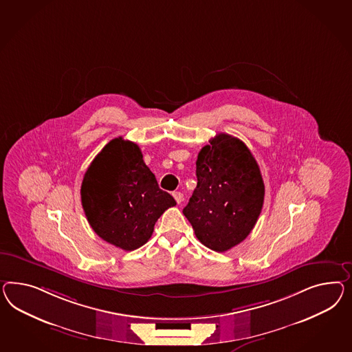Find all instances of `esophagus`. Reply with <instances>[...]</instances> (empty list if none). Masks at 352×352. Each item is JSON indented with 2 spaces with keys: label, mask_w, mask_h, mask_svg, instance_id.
Here are the masks:
<instances>
[{
  "label": "esophagus",
  "mask_w": 352,
  "mask_h": 352,
  "mask_svg": "<svg viewBox=\"0 0 352 352\" xmlns=\"http://www.w3.org/2000/svg\"><path fill=\"white\" fill-rule=\"evenodd\" d=\"M173 197L175 199L177 204H182L183 200H184V199H183V193H182V192H174V193H173Z\"/></svg>",
  "instance_id": "esophagus-1"
}]
</instances>
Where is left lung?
<instances>
[{
    "label": "left lung",
    "mask_w": 352,
    "mask_h": 352,
    "mask_svg": "<svg viewBox=\"0 0 352 352\" xmlns=\"http://www.w3.org/2000/svg\"><path fill=\"white\" fill-rule=\"evenodd\" d=\"M209 142L199 152L197 187L183 214L202 245L224 252L255 227L265 187L255 157L241 140L219 133Z\"/></svg>",
    "instance_id": "obj_1"
}]
</instances>
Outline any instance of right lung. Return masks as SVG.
Masks as SVG:
<instances>
[{"instance_id":"1","label":"right lung","mask_w":352,"mask_h":352,"mask_svg":"<svg viewBox=\"0 0 352 352\" xmlns=\"http://www.w3.org/2000/svg\"><path fill=\"white\" fill-rule=\"evenodd\" d=\"M80 197L97 236L125 251L143 246L157 219L177 205L173 196L159 188L138 144L123 137L111 140L91 162Z\"/></svg>"}]
</instances>
